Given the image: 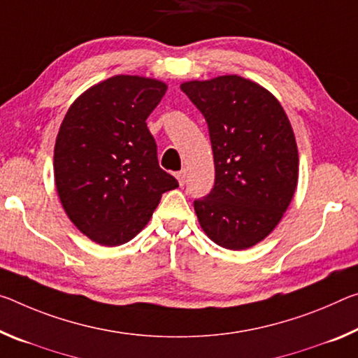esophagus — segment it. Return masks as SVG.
Here are the masks:
<instances>
[{"label": "esophagus", "instance_id": "obj_1", "mask_svg": "<svg viewBox=\"0 0 358 358\" xmlns=\"http://www.w3.org/2000/svg\"><path fill=\"white\" fill-rule=\"evenodd\" d=\"M175 177H177L180 185H185L186 177H188V172H186V170L183 169V170H180V172H177V175H175Z\"/></svg>", "mask_w": 358, "mask_h": 358}]
</instances>
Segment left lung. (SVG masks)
<instances>
[{"instance_id": "obj_1", "label": "left lung", "mask_w": 358, "mask_h": 358, "mask_svg": "<svg viewBox=\"0 0 358 358\" xmlns=\"http://www.w3.org/2000/svg\"><path fill=\"white\" fill-rule=\"evenodd\" d=\"M180 87L206 117L213 150V189L194 201L201 228L228 250L257 245L296 191L299 157L287 113L268 89L239 75Z\"/></svg>"}]
</instances>
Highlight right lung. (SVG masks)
Returning <instances> with one entry per match:
<instances>
[{
    "mask_svg": "<svg viewBox=\"0 0 358 358\" xmlns=\"http://www.w3.org/2000/svg\"><path fill=\"white\" fill-rule=\"evenodd\" d=\"M167 84L116 75L79 95L60 124L54 148L59 199L90 241L117 247L148 224L166 191L178 181L159 167L146 117Z\"/></svg>",
    "mask_w": 358,
    "mask_h": 358,
    "instance_id": "add662e5",
    "label": "right lung"
}]
</instances>
